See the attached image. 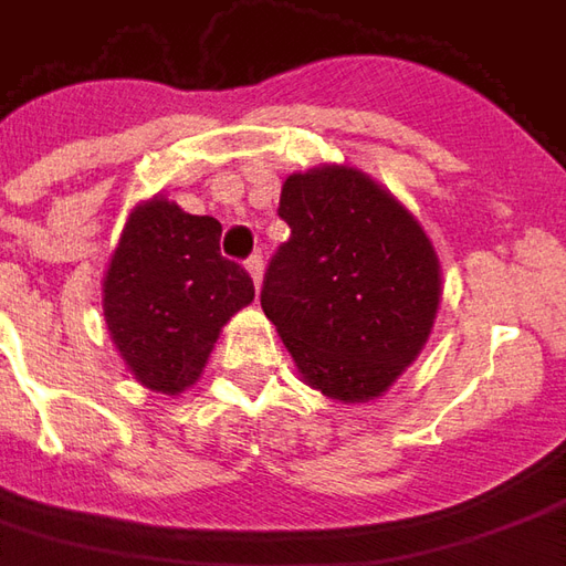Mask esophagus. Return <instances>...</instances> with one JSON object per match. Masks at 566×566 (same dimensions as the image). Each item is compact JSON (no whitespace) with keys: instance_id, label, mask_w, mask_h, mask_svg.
Instances as JSON below:
<instances>
[{"instance_id":"1","label":"esophagus","mask_w":566,"mask_h":566,"mask_svg":"<svg viewBox=\"0 0 566 566\" xmlns=\"http://www.w3.org/2000/svg\"><path fill=\"white\" fill-rule=\"evenodd\" d=\"M245 270L251 272L254 287H260V282H263V258H260V254H251V258L245 260Z\"/></svg>"}]
</instances>
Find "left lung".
<instances>
[{"instance_id": "8db88e82", "label": "left lung", "mask_w": 566, "mask_h": 566, "mask_svg": "<svg viewBox=\"0 0 566 566\" xmlns=\"http://www.w3.org/2000/svg\"><path fill=\"white\" fill-rule=\"evenodd\" d=\"M260 306L315 391L364 403L424 348L439 306V260L421 223L348 166L291 175Z\"/></svg>"}]
</instances>
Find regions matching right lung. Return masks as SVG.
I'll return each mask as SVG.
<instances>
[{
    "label": "right lung",
    "instance_id": "add662e5",
    "mask_svg": "<svg viewBox=\"0 0 566 566\" xmlns=\"http://www.w3.org/2000/svg\"><path fill=\"white\" fill-rule=\"evenodd\" d=\"M251 300V275L221 254V223L166 199L129 214L103 284L117 352L160 394H181L199 379L221 327Z\"/></svg>",
    "mask_w": 566,
    "mask_h": 566
}]
</instances>
